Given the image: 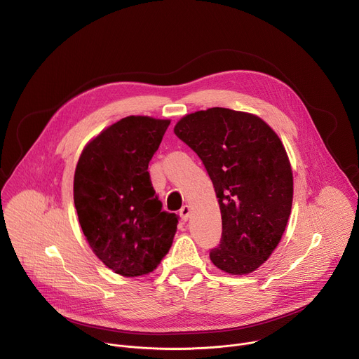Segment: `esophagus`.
<instances>
[{
    "mask_svg": "<svg viewBox=\"0 0 359 359\" xmlns=\"http://www.w3.org/2000/svg\"><path fill=\"white\" fill-rule=\"evenodd\" d=\"M190 206H187V204H186V206H183L182 209H180V212H179V215H180V217H182V220L183 222H187L189 220V217H190Z\"/></svg>",
    "mask_w": 359,
    "mask_h": 359,
    "instance_id": "1",
    "label": "esophagus"
}]
</instances>
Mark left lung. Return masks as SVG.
Wrapping results in <instances>:
<instances>
[{
  "instance_id": "1",
  "label": "left lung",
  "mask_w": 359,
  "mask_h": 359,
  "mask_svg": "<svg viewBox=\"0 0 359 359\" xmlns=\"http://www.w3.org/2000/svg\"><path fill=\"white\" fill-rule=\"evenodd\" d=\"M206 168L222 212L212 263L233 276L257 270L278 245L292 206V172L277 133L259 116L210 108L175 126Z\"/></svg>"
}]
</instances>
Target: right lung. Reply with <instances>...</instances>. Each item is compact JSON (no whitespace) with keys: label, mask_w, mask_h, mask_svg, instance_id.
<instances>
[{"label":"right lung","mask_w":359,"mask_h":359,"mask_svg":"<svg viewBox=\"0 0 359 359\" xmlns=\"http://www.w3.org/2000/svg\"><path fill=\"white\" fill-rule=\"evenodd\" d=\"M169 125L149 116L123 118L85 146L75 169L82 231L96 257L123 277L155 270L177 230L179 216L162 210L147 172Z\"/></svg>","instance_id":"right-lung-1"}]
</instances>
